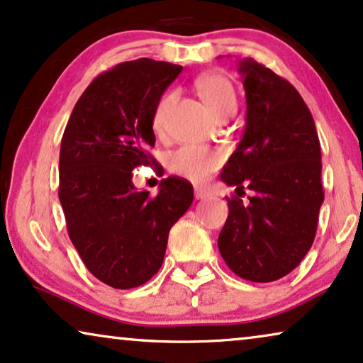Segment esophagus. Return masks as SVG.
I'll return each instance as SVG.
<instances>
[{"label": "esophagus", "mask_w": 363, "mask_h": 363, "mask_svg": "<svg viewBox=\"0 0 363 363\" xmlns=\"http://www.w3.org/2000/svg\"><path fill=\"white\" fill-rule=\"evenodd\" d=\"M210 196V191L203 186H195V198L196 200H205V198Z\"/></svg>", "instance_id": "obj_1"}]
</instances>
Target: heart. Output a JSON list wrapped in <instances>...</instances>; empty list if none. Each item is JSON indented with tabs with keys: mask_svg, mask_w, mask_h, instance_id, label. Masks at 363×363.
Listing matches in <instances>:
<instances>
[{
	"mask_svg": "<svg viewBox=\"0 0 363 363\" xmlns=\"http://www.w3.org/2000/svg\"><path fill=\"white\" fill-rule=\"evenodd\" d=\"M196 89L216 118L230 117L236 112L238 97L235 86L223 74H205L196 81ZM173 99H175V92H167L157 102L155 111H153V128L157 133L165 132L167 116ZM223 158H225L223 153L216 148L183 145L168 158V168L177 175L190 178L195 183H201L223 165Z\"/></svg>",
	"mask_w": 363,
	"mask_h": 363,
	"instance_id": "b5f03b06",
	"label": "heart"
}]
</instances>
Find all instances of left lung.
<instances>
[{
	"label": "left lung",
	"mask_w": 363,
	"mask_h": 363,
	"mask_svg": "<svg viewBox=\"0 0 363 363\" xmlns=\"http://www.w3.org/2000/svg\"><path fill=\"white\" fill-rule=\"evenodd\" d=\"M246 125L221 180L255 191L245 205L226 198L230 215L218 238L228 267L242 279L271 282L294 269L314 242L324 201L320 143L296 87L246 57ZM241 196V195H240Z\"/></svg>",
	"instance_id": "left-lung-1"
}]
</instances>
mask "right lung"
I'll return each instance as SVG.
<instances>
[{
	"instance_id": "obj_1",
	"label": "right lung",
	"mask_w": 363,
	"mask_h": 363,
	"mask_svg": "<svg viewBox=\"0 0 363 363\" xmlns=\"http://www.w3.org/2000/svg\"><path fill=\"white\" fill-rule=\"evenodd\" d=\"M140 57L94 79L61 140L59 201L72 245L92 276L116 289L145 284L160 269L170 228L193 201L183 178H165L157 196L138 191L132 170L150 165L153 111L182 72Z\"/></svg>"
}]
</instances>
